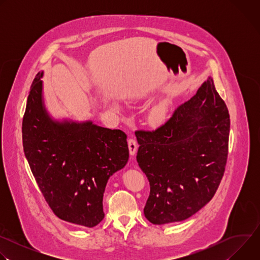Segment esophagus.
Listing matches in <instances>:
<instances>
[{
    "instance_id": "esophagus-1",
    "label": "esophagus",
    "mask_w": 260,
    "mask_h": 260,
    "mask_svg": "<svg viewBox=\"0 0 260 260\" xmlns=\"http://www.w3.org/2000/svg\"><path fill=\"white\" fill-rule=\"evenodd\" d=\"M127 143H128L129 154H131V155H135L136 152H137V148H138V145H137L136 140H135V139H129Z\"/></svg>"
}]
</instances>
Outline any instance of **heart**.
I'll return each mask as SVG.
<instances>
[{
  "instance_id": "heart-1",
  "label": "heart",
  "mask_w": 260,
  "mask_h": 260,
  "mask_svg": "<svg viewBox=\"0 0 260 260\" xmlns=\"http://www.w3.org/2000/svg\"><path fill=\"white\" fill-rule=\"evenodd\" d=\"M114 108L119 110L118 105H114ZM167 116V108L164 105H156L149 113V116H148V119H149L150 123L153 125H159L161 124Z\"/></svg>"
}]
</instances>
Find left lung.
Listing matches in <instances>:
<instances>
[{
	"instance_id": "1",
	"label": "left lung",
	"mask_w": 260,
	"mask_h": 260,
	"mask_svg": "<svg viewBox=\"0 0 260 260\" xmlns=\"http://www.w3.org/2000/svg\"><path fill=\"white\" fill-rule=\"evenodd\" d=\"M231 120L209 77L153 132H138L137 161L149 180L144 208L153 224L191 217L214 197L224 174Z\"/></svg>"
}]
</instances>
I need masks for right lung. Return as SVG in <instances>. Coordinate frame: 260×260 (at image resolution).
Returning <instances> with one entry per match:
<instances>
[{
    "mask_svg": "<svg viewBox=\"0 0 260 260\" xmlns=\"http://www.w3.org/2000/svg\"><path fill=\"white\" fill-rule=\"evenodd\" d=\"M43 71L34 79L22 120L24 155L53 213L83 228L104 219L109 178L128 160L126 135L91 120H57L43 99Z\"/></svg>",
    "mask_w": 260,
    "mask_h": 260,
    "instance_id": "obj_1",
    "label": "right lung"
}]
</instances>
